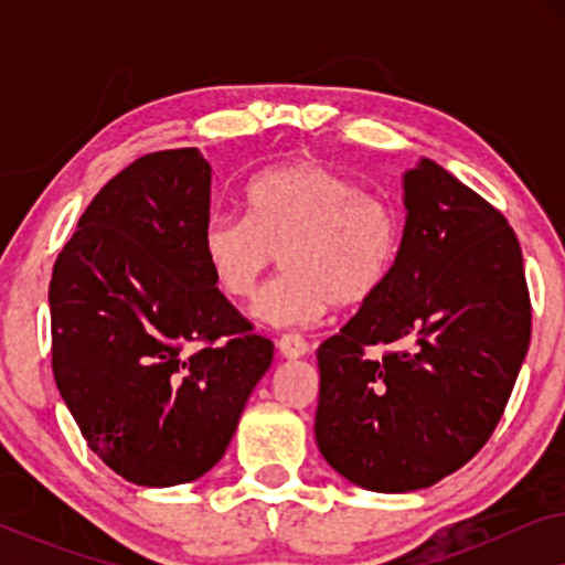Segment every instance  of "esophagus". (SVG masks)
<instances>
[{
  "label": "esophagus",
  "mask_w": 565,
  "mask_h": 565,
  "mask_svg": "<svg viewBox=\"0 0 565 565\" xmlns=\"http://www.w3.org/2000/svg\"><path fill=\"white\" fill-rule=\"evenodd\" d=\"M277 350H280L285 360H300V358H306L308 344H306V339L298 334H282L280 339H277Z\"/></svg>",
  "instance_id": "obj_1"
}]
</instances>
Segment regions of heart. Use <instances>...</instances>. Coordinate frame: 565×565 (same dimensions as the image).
Wrapping results in <instances>:
<instances>
[{"label":"heart","mask_w":565,"mask_h":565,"mask_svg":"<svg viewBox=\"0 0 565 565\" xmlns=\"http://www.w3.org/2000/svg\"><path fill=\"white\" fill-rule=\"evenodd\" d=\"M244 203L246 215H207L200 252L213 282L234 300L252 298L282 254L288 273L254 306L269 327H311L334 306H365L398 265V205L321 161L259 172L246 184Z\"/></svg>","instance_id":"b5f03b06"}]
</instances>
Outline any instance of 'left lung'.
Instances as JSON below:
<instances>
[{"instance_id":"8db88e82","label":"left lung","mask_w":565,"mask_h":565,"mask_svg":"<svg viewBox=\"0 0 565 565\" xmlns=\"http://www.w3.org/2000/svg\"><path fill=\"white\" fill-rule=\"evenodd\" d=\"M404 205L391 280L316 352L319 450L381 493L427 489L489 443L532 329L520 242L497 207L431 159L404 174ZM375 343L392 350L370 359Z\"/></svg>"}]
</instances>
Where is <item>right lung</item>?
Wrapping results in <instances>:
<instances>
[{
	"instance_id": "right-lung-1",
	"label": "right lung",
	"mask_w": 565,
	"mask_h": 565,
	"mask_svg": "<svg viewBox=\"0 0 565 565\" xmlns=\"http://www.w3.org/2000/svg\"><path fill=\"white\" fill-rule=\"evenodd\" d=\"M211 164L146 153L97 192L49 288L51 358L87 447L136 486L223 458L275 344L215 288L200 252Z\"/></svg>"
}]
</instances>
